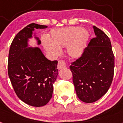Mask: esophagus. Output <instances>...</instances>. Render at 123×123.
<instances>
[{
	"mask_svg": "<svg viewBox=\"0 0 123 123\" xmlns=\"http://www.w3.org/2000/svg\"><path fill=\"white\" fill-rule=\"evenodd\" d=\"M58 69H63V68H66V63L64 60H60L58 61V65H57Z\"/></svg>",
	"mask_w": 123,
	"mask_h": 123,
	"instance_id": "1",
	"label": "esophagus"
}]
</instances>
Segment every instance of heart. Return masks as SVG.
Segmentation results:
<instances>
[{"label": "heart", "mask_w": 123, "mask_h": 123, "mask_svg": "<svg viewBox=\"0 0 123 123\" xmlns=\"http://www.w3.org/2000/svg\"><path fill=\"white\" fill-rule=\"evenodd\" d=\"M89 38V34L81 27L71 26L53 29L49 41L44 44L45 49L54 56L60 54L61 48L67 46V52L73 58L82 55Z\"/></svg>", "instance_id": "heart-1"}]
</instances>
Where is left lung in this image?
Instances as JSON below:
<instances>
[{"label":"left lung","instance_id":"left-lung-1","mask_svg":"<svg viewBox=\"0 0 123 123\" xmlns=\"http://www.w3.org/2000/svg\"><path fill=\"white\" fill-rule=\"evenodd\" d=\"M94 29L96 37L69 67L77 95L86 103H92L104 96L114 75L115 56L110 40L99 28L94 26Z\"/></svg>","mask_w":123,"mask_h":123}]
</instances>
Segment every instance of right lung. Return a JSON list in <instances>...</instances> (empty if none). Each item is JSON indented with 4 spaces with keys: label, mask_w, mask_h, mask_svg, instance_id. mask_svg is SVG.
<instances>
[{
    "label": "right lung",
    "mask_w": 123,
    "mask_h": 123,
    "mask_svg": "<svg viewBox=\"0 0 123 123\" xmlns=\"http://www.w3.org/2000/svg\"><path fill=\"white\" fill-rule=\"evenodd\" d=\"M47 28L36 23L26 26L15 37L8 54V76L15 93L23 102L36 107L49 102L58 74L57 61L45 58L39 47H28L32 31ZM35 38L41 44L39 37Z\"/></svg>",
    "instance_id": "obj_1"
}]
</instances>
